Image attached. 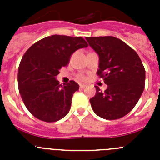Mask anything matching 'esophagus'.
<instances>
[{
	"mask_svg": "<svg viewBox=\"0 0 160 160\" xmlns=\"http://www.w3.org/2000/svg\"><path fill=\"white\" fill-rule=\"evenodd\" d=\"M80 89H85V88L86 87V85H82V84H81V85H80Z\"/></svg>",
	"mask_w": 160,
	"mask_h": 160,
	"instance_id": "1",
	"label": "esophagus"
}]
</instances>
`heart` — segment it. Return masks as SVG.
<instances>
[{"instance_id": "obj_1", "label": "heart", "mask_w": 160, "mask_h": 160, "mask_svg": "<svg viewBox=\"0 0 160 160\" xmlns=\"http://www.w3.org/2000/svg\"><path fill=\"white\" fill-rule=\"evenodd\" d=\"M79 78H80V79H81V80H84V79H85V77H84V76H83V75H79Z\"/></svg>"}]
</instances>
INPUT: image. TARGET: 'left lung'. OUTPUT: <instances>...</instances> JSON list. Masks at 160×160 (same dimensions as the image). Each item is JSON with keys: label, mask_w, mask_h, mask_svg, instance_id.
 <instances>
[{"label": "left lung", "mask_w": 160, "mask_h": 160, "mask_svg": "<svg viewBox=\"0 0 160 160\" xmlns=\"http://www.w3.org/2000/svg\"><path fill=\"white\" fill-rule=\"evenodd\" d=\"M99 55L97 75L108 85L105 91L95 86L90 100L93 110L105 119H118L134 109L145 85V70L140 58L124 41L113 36L86 37Z\"/></svg>", "instance_id": "8db88e82"}]
</instances>
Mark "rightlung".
<instances>
[{
	"mask_svg": "<svg viewBox=\"0 0 160 160\" xmlns=\"http://www.w3.org/2000/svg\"><path fill=\"white\" fill-rule=\"evenodd\" d=\"M87 46L82 37L53 35L33 44L24 54L18 70L19 92L32 115L55 122L68 114L79 85L70 80L61 85L55 77L75 51Z\"/></svg>",
	"mask_w": 160,
	"mask_h": 160,
	"instance_id": "obj_1",
	"label": "right lung"
}]
</instances>
